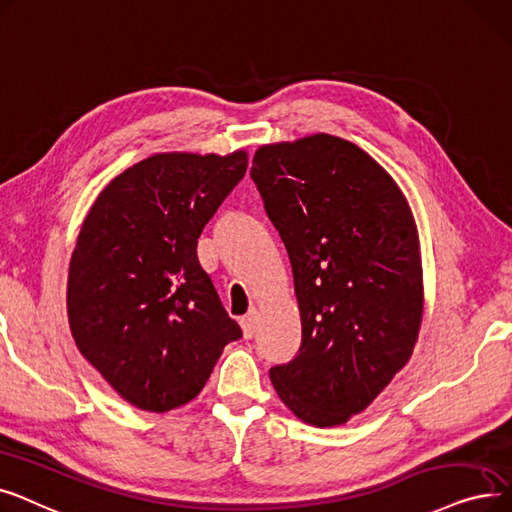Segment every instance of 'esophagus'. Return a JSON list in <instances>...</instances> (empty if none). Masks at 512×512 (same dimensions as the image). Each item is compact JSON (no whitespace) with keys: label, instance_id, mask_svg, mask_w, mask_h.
I'll use <instances>...</instances> for the list:
<instances>
[{"label":"esophagus","instance_id":"1","mask_svg":"<svg viewBox=\"0 0 512 512\" xmlns=\"http://www.w3.org/2000/svg\"><path fill=\"white\" fill-rule=\"evenodd\" d=\"M239 323H241V329H243V337H246V339L254 337L256 327H258V312H256V310L248 312Z\"/></svg>","mask_w":512,"mask_h":512}]
</instances>
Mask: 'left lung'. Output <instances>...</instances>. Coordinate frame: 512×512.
<instances>
[{
    "label": "left lung",
    "instance_id": "obj_1",
    "mask_svg": "<svg viewBox=\"0 0 512 512\" xmlns=\"http://www.w3.org/2000/svg\"><path fill=\"white\" fill-rule=\"evenodd\" d=\"M252 179L294 271L298 356L271 369L281 402L314 427L367 410L406 367L425 287L415 216L400 185L329 133L264 143Z\"/></svg>",
    "mask_w": 512,
    "mask_h": 512
}]
</instances>
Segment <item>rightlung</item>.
I'll list each match as a JSON object with an SVG mask.
<instances>
[{
  "label": "right lung",
  "mask_w": 512,
  "mask_h": 512,
  "mask_svg": "<svg viewBox=\"0 0 512 512\" xmlns=\"http://www.w3.org/2000/svg\"><path fill=\"white\" fill-rule=\"evenodd\" d=\"M246 168V150L154 154L114 177L85 216L68 266L70 333L141 410L191 402L241 337L196 248Z\"/></svg>",
  "instance_id": "right-lung-1"
}]
</instances>
